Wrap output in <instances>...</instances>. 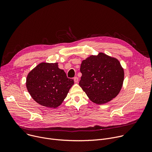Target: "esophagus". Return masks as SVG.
<instances>
[{"mask_svg":"<svg viewBox=\"0 0 152 152\" xmlns=\"http://www.w3.org/2000/svg\"><path fill=\"white\" fill-rule=\"evenodd\" d=\"M74 81H75V83H77L78 81H79L78 77H74Z\"/></svg>","mask_w":152,"mask_h":152,"instance_id":"1","label":"esophagus"}]
</instances>
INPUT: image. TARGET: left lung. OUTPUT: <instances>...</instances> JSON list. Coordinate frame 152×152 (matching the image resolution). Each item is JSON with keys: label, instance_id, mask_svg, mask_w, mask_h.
Returning a JSON list of instances; mask_svg holds the SVG:
<instances>
[{"label": "left lung", "instance_id": "8db88e82", "mask_svg": "<svg viewBox=\"0 0 152 152\" xmlns=\"http://www.w3.org/2000/svg\"><path fill=\"white\" fill-rule=\"evenodd\" d=\"M79 85L88 98L99 104L106 103L120 93L124 70L118 60L103 53L82 61Z\"/></svg>", "mask_w": 152, "mask_h": 152}]
</instances>
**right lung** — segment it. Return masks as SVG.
Returning a JSON list of instances; mask_svg holds the SVG:
<instances>
[{
  "instance_id": "1",
  "label": "right lung",
  "mask_w": 152,
  "mask_h": 152,
  "mask_svg": "<svg viewBox=\"0 0 152 152\" xmlns=\"http://www.w3.org/2000/svg\"><path fill=\"white\" fill-rule=\"evenodd\" d=\"M26 84L28 92L36 102L55 108L67 97L74 81L58 68L57 62H41L28 73Z\"/></svg>"
}]
</instances>
